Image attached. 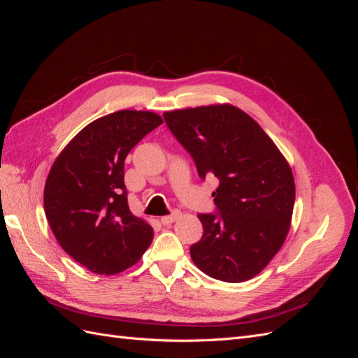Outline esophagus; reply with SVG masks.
<instances>
[{
  "mask_svg": "<svg viewBox=\"0 0 358 358\" xmlns=\"http://www.w3.org/2000/svg\"><path fill=\"white\" fill-rule=\"evenodd\" d=\"M179 215H180V213H179L178 210H175L171 215L161 216V224H162V225H170V224H173V222H175V221L179 218Z\"/></svg>",
  "mask_w": 358,
  "mask_h": 358,
  "instance_id": "1",
  "label": "esophagus"
}]
</instances>
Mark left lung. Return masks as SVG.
<instances>
[{
	"label": "left lung",
	"mask_w": 358,
	"mask_h": 358,
	"mask_svg": "<svg viewBox=\"0 0 358 358\" xmlns=\"http://www.w3.org/2000/svg\"><path fill=\"white\" fill-rule=\"evenodd\" d=\"M200 178L215 176L218 213H200L203 237L189 248L203 273L243 282L272 262L289 231L296 185L291 167L264 129L233 104L164 113Z\"/></svg>",
	"instance_id": "8db88e82"
}]
</instances>
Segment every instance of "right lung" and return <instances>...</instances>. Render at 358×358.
<instances>
[{"label": "right lung", "instance_id": "obj_1", "mask_svg": "<svg viewBox=\"0 0 358 358\" xmlns=\"http://www.w3.org/2000/svg\"><path fill=\"white\" fill-rule=\"evenodd\" d=\"M162 124L146 110H119L76 134L53 162L45 185V212L53 236L76 262L96 275L136 264L154 230L128 208L124 161Z\"/></svg>", "mask_w": 358, "mask_h": 358}]
</instances>
